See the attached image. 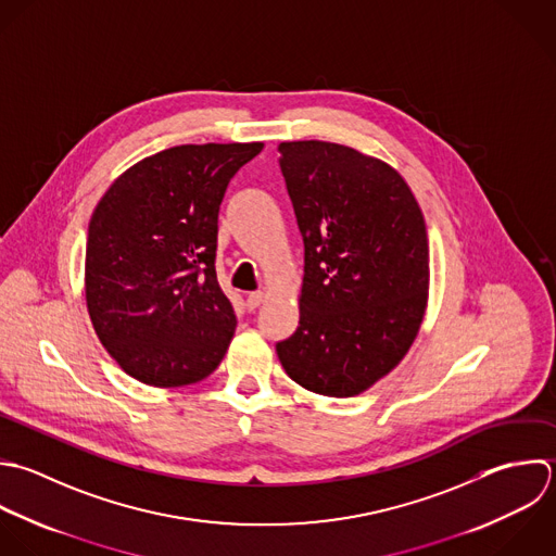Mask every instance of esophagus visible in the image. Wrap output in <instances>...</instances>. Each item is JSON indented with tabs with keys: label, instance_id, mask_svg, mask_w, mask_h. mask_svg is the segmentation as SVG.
Listing matches in <instances>:
<instances>
[{
	"label": "esophagus",
	"instance_id": "obj_1",
	"mask_svg": "<svg viewBox=\"0 0 556 556\" xmlns=\"http://www.w3.org/2000/svg\"><path fill=\"white\" fill-rule=\"evenodd\" d=\"M264 299H266L264 292H260V290H257V292H251V294L247 296V309H251V312L257 309V307L264 303Z\"/></svg>",
	"mask_w": 556,
	"mask_h": 556
}]
</instances>
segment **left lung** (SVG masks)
Wrapping results in <instances>:
<instances>
[{
    "instance_id": "obj_1",
    "label": "left lung",
    "mask_w": 556,
    "mask_h": 556,
    "mask_svg": "<svg viewBox=\"0 0 556 556\" xmlns=\"http://www.w3.org/2000/svg\"><path fill=\"white\" fill-rule=\"evenodd\" d=\"M305 244L301 320L277 342L292 381L346 399L386 377L420 329L429 290L425 216L405 179L351 147L279 144Z\"/></svg>"
}]
</instances>
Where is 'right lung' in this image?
I'll return each instance as SVG.
<instances>
[{"label": "right lung", "instance_id": "1", "mask_svg": "<svg viewBox=\"0 0 556 556\" xmlns=\"http://www.w3.org/2000/svg\"><path fill=\"white\" fill-rule=\"evenodd\" d=\"M262 142L181 144L127 168L92 212L86 303L92 327L134 379L155 388L216 370L236 314L216 279L218 210Z\"/></svg>", "mask_w": 556, "mask_h": 556}]
</instances>
